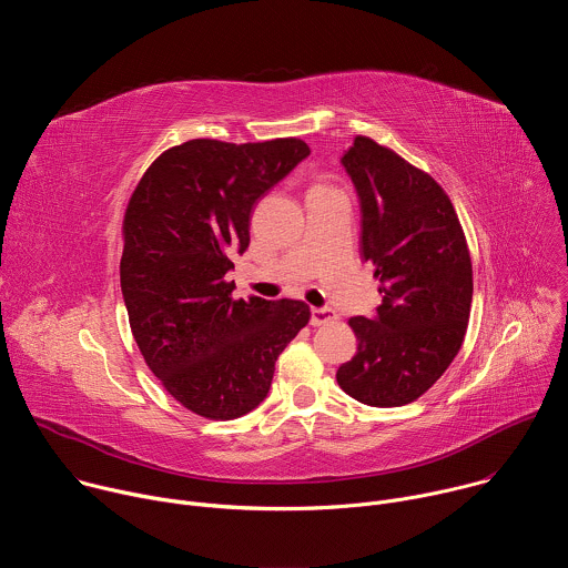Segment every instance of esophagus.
<instances>
[{
  "label": "esophagus",
  "instance_id": "1",
  "mask_svg": "<svg viewBox=\"0 0 568 568\" xmlns=\"http://www.w3.org/2000/svg\"><path fill=\"white\" fill-rule=\"evenodd\" d=\"M335 318H337V312L331 307H312V314H310L312 326H326V323Z\"/></svg>",
  "mask_w": 568,
  "mask_h": 568
}]
</instances>
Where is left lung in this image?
Returning a JSON list of instances; mask_svg holds the SVG:
<instances>
[{"label": "left lung", "mask_w": 568, "mask_h": 568, "mask_svg": "<svg viewBox=\"0 0 568 568\" xmlns=\"http://www.w3.org/2000/svg\"><path fill=\"white\" fill-rule=\"evenodd\" d=\"M362 206V258L375 265L382 305L353 316L357 353L339 386L368 407L427 393L458 355L471 307V261L452 200L386 145L355 136L342 156Z\"/></svg>", "instance_id": "1"}]
</instances>
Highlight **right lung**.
<instances>
[{
	"instance_id": "right-lung-1",
	"label": "right lung",
	"mask_w": 568,
	"mask_h": 568,
	"mask_svg": "<svg viewBox=\"0 0 568 568\" xmlns=\"http://www.w3.org/2000/svg\"><path fill=\"white\" fill-rule=\"evenodd\" d=\"M310 154L296 136L191 139L161 152L123 217L121 290L148 368L189 412L233 420L267 397L274 364L307 326L303 301L233 298L231 254L254 204Z\"/></svg>"
}]
</instances>
